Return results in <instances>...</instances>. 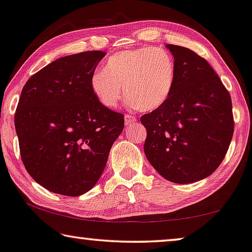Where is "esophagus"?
<instances>
[{
  "label": "esophagus",
  "mask_w": 252,
  "mask_h": 252,
  "mask_svg": "<svg viewBox=\"0 0 252 252\" xmlns=\"http://www.w3.org/2000/svg\"><path fill=\"white\" fill-rule=\"evenodd\" d=\"M125 122H126V126H131V125H133L134 122H136V118H134V116L131 115V114H126L125 115Z\"/></svg>",
  "instance_id": "esophagus-1"
}]
</instances>
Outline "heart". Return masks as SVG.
Instances as JSON below:
<instances>
[{
	"instance_id": "heart-1",
	"label": "heart",
	"mask_w": 252,
	"mask_h": 252,
	"mask_svg": "<svg viewBox=\"0 0 252 252\" xmlns=\"http://www.w3.org/2000/svg\"><path fill=\"white\" fill-rule=\"evenodd\" d=\"M175 82V62L162 47H141L111 55L103 70L90 77L96 99L115 108L125 99L141 111H153L166 102Z\"/></svg>"
}]
</instances>
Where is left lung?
<instances>
[{
    "mask_svg": "<svg viewBox=\"0 0 252 252\" xmlns=\"http://www.w3.org/2000/svg\"><path fill=\"white\" fill-rule=\"evenodd\" d=\"M174 56L175 82L162 106L144 114V150L168 181L186 185L207 178L226 155L234 132L231 96L204 58L167 44Z\"/></svg>",
    "mask_w": 252,
    "mask_h": 252,
    "instance_id": "obj_1",
    "label": "left lung"
}]
</instances>
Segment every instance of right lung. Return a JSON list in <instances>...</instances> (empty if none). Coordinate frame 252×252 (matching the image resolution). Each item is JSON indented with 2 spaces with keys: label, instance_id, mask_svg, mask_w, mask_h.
<instances>
[{
  "label": "right lung",
  "instance_id": "add662e5",
  "mask_svg": "<svg viewBox=\"0 0 252 252\" xmlns=\"http://www.w3.org/2000/svg\"><path fill=\"white\" fill-rule=\"evenodd\" d=\"M106 55L89 51L58 59L28 79L14 126L22 163L45 189L77 197L96 185L125 127V116L103 106L90 77Z\"/></svg>",
  "mask_w": 252,
  "mask_h": 252
}]
</instances>
